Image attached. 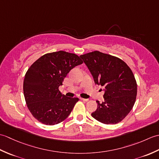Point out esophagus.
<instances>
[{"label": "esophagus", "instance_id": "esophagus-1", "mask_svg": "<svg viewBox=\"0 0 159 159\" xmlns=\"http://www.w3.org/2000/svg\"><path fill=\"white\" fill-rule=\"evenodd\" d=\"M80 100H82V101H84V102H87V101L89 100V99H87V98H80Z\"/></svg>", "mask_w": 159, "mask_h": 159}]
</instances>
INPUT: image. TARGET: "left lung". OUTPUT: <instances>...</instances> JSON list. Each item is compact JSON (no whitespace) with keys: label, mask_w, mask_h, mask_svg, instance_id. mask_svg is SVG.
Masks as SVG:
<instances>
[{"label":"left lung","mask_w":159,"mask_h":159,"mask_svg":"<svg viewBox=\"0 0 159 159\" xmlns=\"http://www.w3.org/2000/svg\"><path fill=\"white\" fill-rule=\"evenodd\" d=\"M80 57L95 83L104 87V101H96L97 109L92 116L105 124L119 123L130 113L136 100L137 85L133 72L124 61L99 51Z\"/></svg>","instance_id":"obj_1"}]
</instances>
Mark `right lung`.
<instances>
[{"label":"right lung","mask_w":159,"mask_h":159,"mask_svg":"<svg viewBox=\"0 0 159 159\" xmlns=\"http://www.w3.org/2000/svg\"><path fill=\"white\" fill-rule=\"evenodd\" d=\"M83 63L73 53L60 50L47 53L33 63L24 79L26 103L33 116L46 125H55L69 116L78 98L60 92L59 87L70 71Z\"/></svg>","instance_id":"right-lung-1"}]
</instances>
